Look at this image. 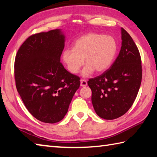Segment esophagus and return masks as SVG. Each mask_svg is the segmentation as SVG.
I'll return each instance as SVG.
<instances>
[{
	"mask_svg": "<svg viewBox=\"0 0 157 157\" xmlns=\"http://www.w3.org/2000/svg\"><path fill=\"white\" fill-rule=\"evenodd\" d=\"M80 86L82 87H85L87 86V82L84 79H81L80 81Z\"/></svg>",
	"mask_w": 157,
	"mask_h": 157,
	"instance_id": "esophagus-1",
	"label": "esophagus"
}]
</instances>
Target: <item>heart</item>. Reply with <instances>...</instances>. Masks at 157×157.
I'll list each match as a JSON object with an SVG mask.
<instances>
[{
  "label": "heart",
  "instance_id": "1",
  "mask_svg": "<svg viewBox=\"0 0 157 157\" xmlns=\"http://www.w3.org/2000/svg\"><path fill=\"white\" fill-rule=\"evenodd\" d=\"M117 44L113 36L101 33H89L76 40L73 49H65L62 59L67 69L73 74L78 73L84 63L82 71L84 77H88L96 71L104 72L112 64L115 58Z\"/></svg>",
  "mask_w": 157,
  "mask_h": 157
}]
</instances>
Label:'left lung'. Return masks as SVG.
<instances>
[{"label": "left lung", "instance_id": "left-lung-1", "mask_svg": "<svg viewBox=\"0 0 157 157\" xmlns=\"http://www.w3.org/2000/svg\"><path fill=\"white\" fill-rule=\"evenodd\" d=\"M121 34V47L115 61L103 74L88 81L94 110L107 120L118 118L130 109L141 82V61L137 47L123 28Z\"/></svg>", "mask_w": 157, "mask_h": 157}]
</instances>
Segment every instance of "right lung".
<instances>
[{
    "mask_svg": "<svg viewBox=\"0 0 157 157\" xmlns=\"http://www.w3.org/2000/svg\"><path fill=\"white\" fill-rule=\"evenodd\" d=\"M65 40L59 29L34 34L24 42L16 56L17 90L29 112L44 123L54 124L64 117L80 86L79 77L60 62Z\"/></svg>",
    "mask_w": 157,
    "mask_h": 157,
    "instance_id": "obj_1",
    "label": "right lung"
}]
</instances>
